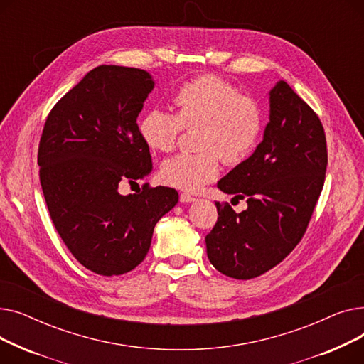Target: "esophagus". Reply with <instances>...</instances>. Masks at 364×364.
Instances as JSON below:
<instances>
[{
	"instance_id": "1",
	"label": "esophagus",
	"mask_w": 364,
	"mask_h": 364,
	"mask_svg": "<svg viewBox=\"0 0 364 364\" xmlns=\"http://www.w3.org/2000/svg\"><path fill=\"white\" fill-rule=\"evenodd\" d=\"M196 199L192 196V195H188V193H181L180 195V202L181 203H190V202H195Z\"/></svg>"
}]
</instances>
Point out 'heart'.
<instances>
[{
	"label": "heart",
	"mask_w": 364,
	"mask_h": 364,
	"mask_svg": "<svg viewBox=\"0 0 364 364\" xmlns=\"http://www.w3.org/2000/svg\"><path fill=\"white\" fill-rule=\"evenodd\" d=\"M176 114L147 110L140 122L141 140L158 151L174 149L181 128H198L196 153H180L161 166L165 184L186 192H198L217 178L221 159L236 165L251 156L264 125L257 100L239 91L215 75H202L181 84L172 94Z\"/></svg>",
	"instance_id": "heart-1"
}]
</instances>
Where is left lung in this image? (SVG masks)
<instances>
[{
    "label": "left lung",
    "instance_id": "left-lung-1",
    "mask_svg": "<svg viewBox=\"0 0 364 364\" xmlns=\"http://www.w3.org/2000/svg\"><path fill=\"white\" fill-rule=\"evenodd\" d=\"M270 121L262 141L217 187L246 199L240 214L215 202L218 220L206 237L215 269L254 279L288 257L302 239L328 166L324 129L314 110L284 81L270 90Z\"/></svg>",
    "mask_w": 364,
    "mask_h": 364
}]
</instances>
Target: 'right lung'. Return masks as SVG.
I'll return each mask as SVG.
<instances>
[{
	"label": "right lung",
	"instance_id": "add662e5",
	"mask_svg": "<svg viewBox=\"0 0 364 364\" xmlns=\"http://www.w3.org/2000/svg\"><path fill=\"white\" fill-rule=\"evenodd\" d=\"M153 88L143 69L97 66L55 103L43 129L38 165L50 217L72 255L100 276L136 269L156 223L178 202L164 186L118 190L153 169L137 125Z\"/></svg>",
	"mask_w": 364,
	"mask_h": 364
}]
</instances>
